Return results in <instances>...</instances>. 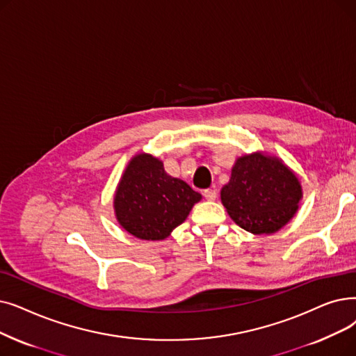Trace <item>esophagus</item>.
<instances>
[{
    "mask_svg": "<svg viewBox=\"0 0 356 356\" xmlns=\"http://www.w3.org/2000/svg\"><path fill=\"white\" fill-rule=\"evenodd\" d=\"M204 196H205V199L207 200H215L216 199V196H218V193H216V189L213 188H211V189H207L205 192H204Z\"/></svg>",
    "mask_w": 356,
    "mask_h": 356,
    "instance_id": "esophagus-1",
    "label": "esophagus"
}]
</instances>
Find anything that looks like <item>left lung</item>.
Returning a JSON list of instances; mask_svg holds the SVG:
<instances>
[{"label": "left lung", "mask_w": 356, "mask_h": 356, "mask_svg": "<svg viewBox=\"0 0 356 356\" xmlns=\"http://www.w3.org/2000/svg\"><path fill=\"white\" fill-rule=\"evenodd\" d=\"M301 183L282 160L264 152L238 157L221 202L237 225L253 234L281 229L298 209Z\"/></svg>", "instance_id": "obj_1"}]
</instances>
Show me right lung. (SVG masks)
I'll list each match as a JSON object with an SVG mask.
<instances>
[{"mask_svg":"<svg viewBox=\"0 0 356 356\" xmlns=\"http://www.w3.org/2000/svg\"><path fill=\"white\" fill-rule=\"evenodd\" d=\"M202 199L186 181L165 173L163 161L136 154L128 163L113 197L116 220L141 240H164Z\"/></svg>","mask_w":356,"mask_h":356,"instance_id":"obj_1","label":"right lung"}]
</instances>
